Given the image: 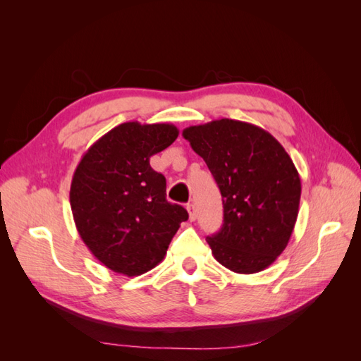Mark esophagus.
<instances>
[{
  "mask_svg": "<svg viewBox=\"0 0 361 361\" xmlns=\"http://www.w3.org/2000/svg\"><path fill=\"white\" fill-rule=\"evenodd\" d=\"M187 211H188V214H190V220L194 221L195 218H197V212H195V206H194L192 203H190V204L187 206Z\"/></svg>",
  "mask_w": 361,
  "mask_h": 361,
  "instance_id": "esophagus-1",
  "label": "esophagus"
}]
</instances>
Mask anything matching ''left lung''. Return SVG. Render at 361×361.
Segmentation results:
<instances>
[{
    "label": "left lung",
    "mask_w": 361,
    "mask_h": 361,
    "mask_svg": "<svg viewBox=\"0 0 361 361\" xmlns=\"http://www.w3.org/2000/svg\"><path fill=\"white\" fill-rule=\"evenodd\" d=\"M220 188L223 226L207 236L214 257L238 274L264 271L297 223L301 180L288 152L265 129L232 118L183 129Z\"/></svg>",
    "instance_id": "obj_1"
}]
</instances>
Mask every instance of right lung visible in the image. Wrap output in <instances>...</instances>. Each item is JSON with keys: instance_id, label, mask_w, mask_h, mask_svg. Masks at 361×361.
<instances>
[{"instance_id": "obj_1", "label": "right lung", "mask_w": 361, "mask_h": 361, "mask_svg": "<svg viewBox=\"0 0 361 361\" xmlns=\"http://www.w3.org/2000/svg\"><path fill=\"white\" fill-rule=\"evenodd\" d=\"M178 135L170 123H122L90 146L73 173L75 226L92 255L118 274L155 268L188 220L187 209L167 202L166 178L149 162Z\"/></svg>"}]
</instances>
